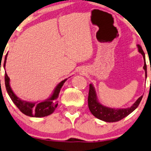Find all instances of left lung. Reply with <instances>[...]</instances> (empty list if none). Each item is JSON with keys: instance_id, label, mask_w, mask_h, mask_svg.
<instances>
[{"instance_id": "8db88e82", "label": "left lung", "mask_w": 151, "mask_h": 151, "mask_svg": "<svg viewBox=\"0 0 151 151\" xmlns=\"http://www.w3.org/2000/svg\"><path fill=\"white\" fill-rule=\"evenodd\" d=\"M138 47V51L142 54L144 59V70H145L146 78L147 76L146 72V64L145 63V54L142 50V48L139 45H137ZM142 96H141L138 98L137 100L131 106V107L127 108H112L107 106L102 105L97 99L95 88L92 84H90L89 94H88V108L91 112V113L100 120L106 122H116L119 121L128 114H130L132 112H133L138 107L139 104L142 101Z\"/></svg>"}]
</instances>
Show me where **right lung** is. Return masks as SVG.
<instances>
[{
	"label": "right lung",
	"instance_id": "obj_1",
	"mask_svg": "<svg viewBox=\"0 0 151 151\" xmlns=\"http://www.w3.org/2000/svg\"><path fill=\"white\" fill-rule=\"evenodd\" d=\"M7 54L5 55V61H4V68H5L6 60H7ZM65 79L60 82L52 92V95L49 98L42 101L39 102H29L24 101L18 97L12 91L9 85V78L7 76V73L5 74V83L6 90L9 97L11 98L12 101L14 104L17 106V107L21 110V112L25 114V115L32 116V117H43L50 115L53 113L56 108L58 106L57 99L59 96L60 90H61L62 86H63L66 80Z\"/></svg>",
	"mask_w": 151,
	"mask_h": 151
}]
</instances>
